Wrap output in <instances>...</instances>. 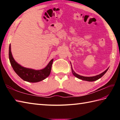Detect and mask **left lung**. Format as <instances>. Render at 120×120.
Masks as SVG:
<instances>
[{
	"instance_id": "1",
	"label": "left lung",
	"mask_w": 120,
	"mask_h": 120,
	"mask_svg": "<svg viewBox=\"0 0 120 120\" xmlns=\"http://www.w3.org/2000/svg\"><path fill=\"white\" fill-rule=\"evenodd\" d=\"M72 68V73L73 74V75H74L75 77H76L79 79H80L83 80L88 81H95V80H97L99 78H100L102 77V76L104 74H105L106 73L107 71V70H108V68L107 69L106 71H104V72H103L102 73H101V74H99L98 75L93 76V77H85V76H80L79 75L77 74H76L75 72H74V71H73L72 68Z\"/></svg>"
}]
</instances>
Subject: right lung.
<instances>
[{
  "label": "right lung",
  "instance_id": "obj_1",
  "mask_svg": "<svg viewBox=\"0 0 120 120\" xmlns=\"http://www.w3.org/2000/svg\"><path fill=\"white\" fill-rule=\"evenodd\" d=\"M9 57L10 63L15 73L22 79L30 82H39L47 77L50 73L53 60V59L51 60L46 67L41 70H34L24 68L18 64L13 58L11 51V44L9 46Z\"/></svg>",
  "mask_w": 120,
  "mask_h": 120
}]
</instances>
